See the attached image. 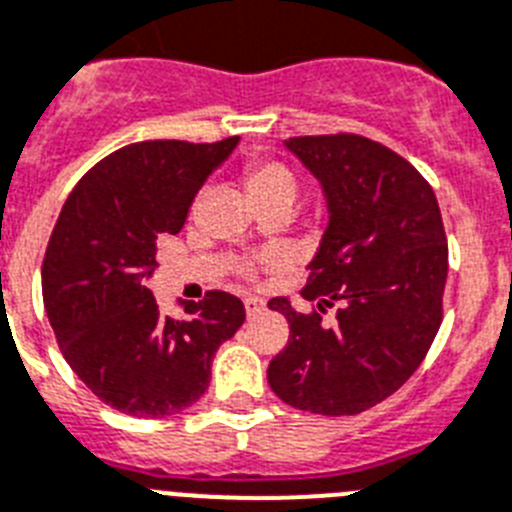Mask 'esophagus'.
Returning <instances> with one entry per match:
<instances>
[{"label": "esophagus", "instance_id": "34e87169", "mask_svg": "<svg viewBox=\"0 0 512 512\" xmlns=\"http://www.w3.org/2000/svg\"><path fill=\"white\" fill-rule=\"evenodd\" d=\"M261 310H264V300H261V298H246V313H248V318L259 316Z\"/></svg>", "mask_w": 512, "mask_h": 512}]
</instances>
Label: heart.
I'll list each match as a JSON object with an SVG mask.
<instances>
[{
    "mask_svg": "<svg viewBox=\"0 0 512 512\" xmlns=\"http://www.w3.org/2000/svg\"><path fill=\"white\" fill-rule=\"evenodd\" d=\"M243 183H246L253 204L272 202V199L295 202V196H298V178L287 165L277 163V160H261V163L248 165Z\"/></svg>",
    "mask_w": 512,
    "mask_h": 512,
    "instance_id": "heart-1",
    "label": "heart"
}]
</instances>
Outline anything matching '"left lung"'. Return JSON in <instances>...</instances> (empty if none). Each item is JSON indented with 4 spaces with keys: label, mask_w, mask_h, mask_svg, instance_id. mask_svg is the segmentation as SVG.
Listing matches in <instances>:
<instances>
[{
    "label": "left lung",
    "mask_w": 512,
    "mask_h": 512,
    "mask_svg": "<svg viewBox=\"0 0 512 512\" xmlns=\"http://www.w3.org/2000/svg\"><path fill=\"white\" fill-rule=\"evenodd\" d=\"M285 147L321 183L329 225L303 287L316 310L269 300L290 339L266 378L295 409L360 414L412 378L443 321L448 243L438 199L412 163L360 134L292 137ZM326 307L337 308L331 324L322 323Z\"/></svg>",
    "instance_id": "1"
}]
</instances>
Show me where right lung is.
<instances>
[{
    "label": "right lung",
    "instance_id": "1",
    "mask_svg": "<svg viewBox=\"0 0 512 512\" xmlns=\"http://www.w3.org/2000/svg\"><path fill=\"white\" fill-rule=\"evenodd\" d=\"M238 137L126 144L82 176L61 207L43 259V303L69 368L129 417H168L202 399L214 352L246 321L230 292L160 313L147 279L157 238L181 233L207 176Z\"/></svg>",
    "mask_w": 512,
    "mask_h": 512
}]
</instances>
